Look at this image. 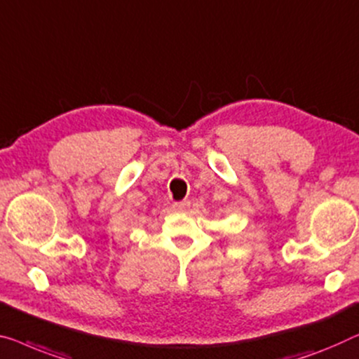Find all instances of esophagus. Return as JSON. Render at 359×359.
I'll return each mask as SVG.
<instances>
[{
    "instance_id": "1",
    "label": "esophagus",
    "mask_w": 359,
    "mask_h": 359,
    "mask_svg": "<svg viewBox=\"0 0 359 359\" xmlns=\"http://www.w3.org/2000/svg\"><path fill=\"white\" fill-rule=\"evenodd\" d=\"M173 207H175V210H178V212H186V210H188V207H189V201L175 202Z\"/></svg>"
}]
</instances>
